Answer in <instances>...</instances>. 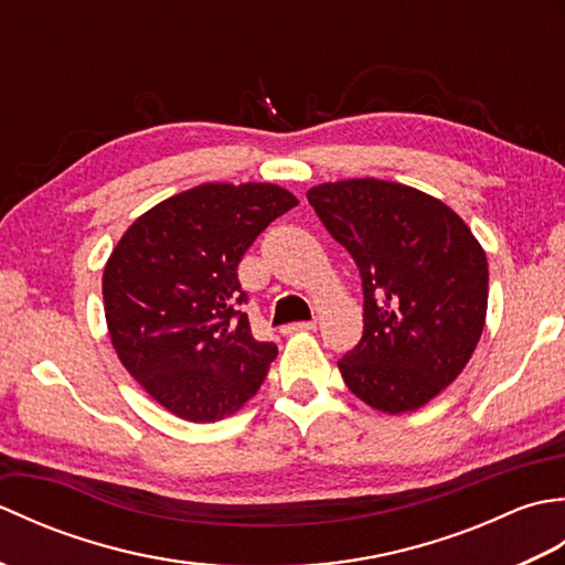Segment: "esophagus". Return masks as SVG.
Returning <instances> with one entry per match:
<instances>
[{"label":"esophagus","mask_w":565,"mask_h":565,"mask_svg":"<svg viewBox=\"0 0 565 565\" xmlns=\"http://www.w3.org/2000/svg\"><path fill=\"white\" fill-rule=\"evenodd\" d=\"M316 326H318V322H316V320H308V322H291V326H284V328H281V332H284V334H296V332H310V330H316Z\"/></svg>","instance_id":"1"}]
</instances>
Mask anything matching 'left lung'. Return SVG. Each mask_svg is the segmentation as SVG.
<instances>
[{
    "instance_id": "1",
    "label": "left lung",
    "mask_w": 565,
    "mask_h": 565,
    "mask_svg": "<svg viewBox=\"0 0 565 565\" xmlns=\"http://www.w3.org/2000/svg\"><path fill=\"white\" fill-rule=\"evenodd\" d=\"M306 196L362 274L364 334L338 362L347 388L381 413L417 411L481 340L486 249L459 213L415 186L364 177Z\"/></svg>"
}]
</instances>
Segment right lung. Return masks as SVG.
I'll return each mask as SVG.
<instances>
[{
    "label": "right lung",
    "mask_w": 565,
    "mask_h": 565,
    "mask_svg": "<svg viewBox=\"0 0 565 565\" xmlns=\"http://www.w3.org/2000/svg\"><path fill=\"white\" fill-rule=\"evenodd\" d=\"M298 206L269 182H206L128 225L102 291L118 362L186 423L235 415L262 386L276 344L252 338L237 264L255 237Z\"/></svg>",
    "instance_id": "1"
}]
</instances>
